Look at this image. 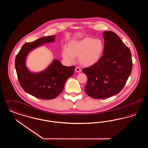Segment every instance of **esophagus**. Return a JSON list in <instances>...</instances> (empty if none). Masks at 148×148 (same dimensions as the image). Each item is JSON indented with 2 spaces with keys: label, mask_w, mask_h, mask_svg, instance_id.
Wrapping results in <instances>:
<instances>
[{
  "label": "esophagus",
  "mask_w": 148,
  "mask_h": 148,
  "mask_svg": "<svg viewBox=\"0 0 148 148\" xmlns=\"http://www.w3.org/2000/svg\"><path fill=\"white\" fill-rule=\"evenodd\" d=\"M75 71L76 72H77V73H80L82 71V70L79 67H76Z\"/></svg>",
  "instance_id": "1"
}]
</instances>
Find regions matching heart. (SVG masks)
Here are the masks:
<instances>
[{
  "label": "heart",
  "instance_id": "b5f03b06",
  "mask_svg": "<svg viewBox=\"0 0 148 148\" xmlns=\"http://www.w3.org/2000/svg\"><path fill=\"white\" fill-rule=\"evenodd\" d=\"M104 44L99 38L92 37L72 40L68 44V48H64L62 56L69 63L74 62L78 56L79 63L84 66H91L97 63L103 54Z\"/></svg>",
  "mask_w": 148,
  "mask_h": 148
}]
</instances>
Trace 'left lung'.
I'll use <instances>...</instances> for the list:
<instances>
[{"mask_svg":"<svg viewBox=\"0 0 148 148\" xmlns=\"http://www.w3.org/2000/svg\"><path fill=\"white\" fill-rule=\"evenodd\" d=\"M103 55L96 64L84 68L88 77L85 92L94 99L109 98L124 88L132 70L130 50L118 35L105 31Z\"/></svg>","mask_w":148,"mask_h":148,"instance_id":"left-lung-1","label":"left lung"}]
</instances>
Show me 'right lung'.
Here are the masks:
<instances>
[{"label": "right lung", "instance_id": "1", "mask_svg": "<svg viewBox=\"0 0 148 148\" xmlns=\"http://www.w3.org/2000/svg\"><path fill=\"white\" fill-rule=\"evenodd\" d=\"M56 36L40 38L34 42L25 43L15 57V66L19 83L23 90L38 98L50 100L56 98L63 90L66 80L74 74V66H64L54 59L44 71L32 72L26 66L29 53L46 43L55 41Z\"/></svg>", "mask_w": 148, "mask_h": 148}]
</instances>
